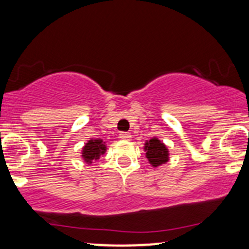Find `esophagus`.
Listing matches in <instances>:
<instances>
[{
	"mask_svg": "<svg viewBox=\"0 0 249 249\" xmlns=\"http://www.w3.org/2000/svg\"><path fill=\"white\" fill-rule=\"evenodd\" d=\"M119 138L123 139V141H130L131 134L128 132H121L119 133Z\"/></svg>",
	"mask_w": 249,
	"mask_h": 249,
	"instance_id": "esophagus-1",
	"label": "esophagus"
}]
</instances>
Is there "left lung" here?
<instances>
[{"label":"left lung","instance_id":"left-lung-1","mask_svg":"<svg viewBox=\"0 0 249 249\" xmlns=\"http://www.w3.org/2000/svg\"><path fill=\"white\" fill-rule=\"evenodd\" d=\"M144 151L146 154L148 162L153 167H158L162 164H166L170 160V153L166 145L157 137H153L144 144Z\"/></svg>","mask_w":249,"mask_h":249}]
</instances>
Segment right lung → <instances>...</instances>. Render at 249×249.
<instances>
[{
	"label": "right lung",
	"mask_w": 249,
	"mask_h": 249,
	"mask_svg": "<svg viewBox=\"0 0 249 249\" xmlns=\"http://www.w3.org/2000/svg\"><path fill=\"white\" fill-rule=\"evenodd\" d=\"M107 145L103 139L91 138L82 148V158L87 164H92L93 160H98L105 152H107Z\"/></svg>",
	"instance_id": "obj_1"
}]
</instances>
